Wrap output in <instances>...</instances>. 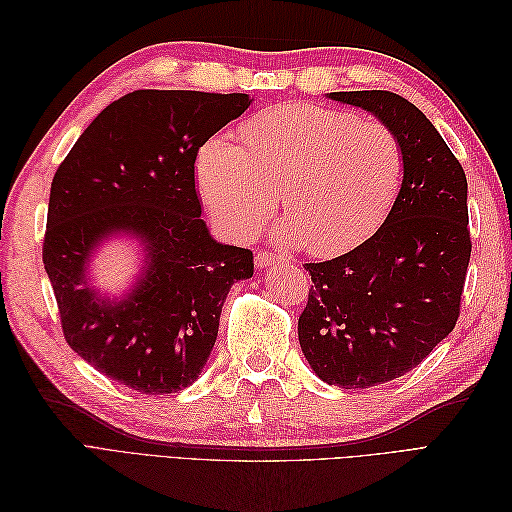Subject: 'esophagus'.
I'll return each mask as SVG.
<instances>
[{
  "mask_svg": "<svg viewBox=\"0 0 512 512\" xmlns=\"http://www.w3.org/2000/svg\"><path fill=\"white\" fill-rule=\"evenodd\" d=\"M280 262H284L282 254H273V252H258L256 254V265L260 269H267L271 265H280Z\"/></svg>",
  "mask_w": 512,
  "mask_h": 512,
  "instance_id": "esophagus-1",
  "label": "esophagus"
}]
</instances>
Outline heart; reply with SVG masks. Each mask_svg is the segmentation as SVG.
<instances>
[{"instance_id":"heart-1","label":"heart","mask_w":512,"mask_h":512,"mask_svg":"<svg viewBox=\"0 0 512 512\" xmlns=\"http://www.w3.org/2000/svg\"><path fill=\"white\" fill-rule=\"evenodd\" d=\"M245 147L211 136L196 153V188L226 237L250 239L280 192L277 232L309 254L352 250L397 203L406 153L397 134L359 113L309 102L269 108L243 130Z\"/></svg>"}]
</instances>
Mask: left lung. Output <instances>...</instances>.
I'll use <instances>...</instances> for the list:
<instances>
[{
	"label": "left lung",
	"mask_w": 512,
	"mask_h": 512,
	"mask_svg": "<svg viewBox=\"0 0 512 512\" xmlns=\"http://www.w3.org/2000/svg\"><path fill=\"white\" fill-rule=\"evenodd\" d=\"M404 145L406 175L384 224L348 254L307 262L299 342L324 382L369 389L404 376L455 329L472 252L466 173L418 108L393 91H333Z\"/></svg>",
	"instance_id": "left-lung-1"
}]
</instances>
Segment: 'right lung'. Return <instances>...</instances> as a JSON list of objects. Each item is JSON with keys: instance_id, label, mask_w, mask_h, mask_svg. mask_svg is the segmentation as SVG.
I'll use <instances>...</instances> for the list:
<instances>
[{"instance_id": "1", "label": "right lung", "mask_w": 512, "mask_h": 512, "mask_svg": "<svg viewBox=\"0 0 512 512\" xmlns=\"http://www.w3.org/2000/svg\"><path fill=\"white\" fill-rule=\"evenodd\" d=\"M247 94L138 89L108 104L59 164L42 245L68 346L145 395L177 393L203 371L230 286L254 254L200 220L194 162ZM146 243L144 277L121 302L88 286L86 262L111 234Z\"/></svg>"}]
</instances>
